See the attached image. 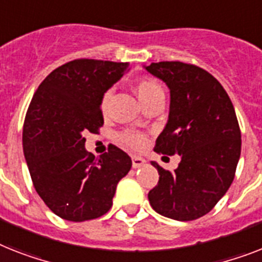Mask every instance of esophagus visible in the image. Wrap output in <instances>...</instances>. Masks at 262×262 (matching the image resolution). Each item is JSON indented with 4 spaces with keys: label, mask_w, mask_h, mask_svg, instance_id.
<instances>
[{
    "label": "esophagus",
    "mask_w": 262,
    "mask_h": 262,
    "mask_svg": "<svg viewBox=\"0 0 262 262\" xmlns=\"http://www.w3.org/2000/svg\"><path fill=\"white\" fill-rule=\"evenodd\" d=\"M131 159H133V167L134 168H139V167H142V166L146 165V159H143V158L135 157V155H134Z\"/></svg>",
    "instance_id": "obj_1"
}]
</instances>
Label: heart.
<instances>
[{"label":"heart","mask_w":262,"mask_h":262,"mask_svg":"<svg viewBox=\"0 0 262 262\" xmlns=\"http://www.w3.org/2000/svg\"><path fill=\"white\" fill-rule=\"evenodd\" d=\"M135 92L138 97H139L140 103L143 104V107L148 104L150 101L154 100V99H157V97L165 96V92H163V88L161 87V84L157 83L152 79L139 80L135 84ZM110 96H111V92H105L103 99H101V110L103 111L107 107ZM119 139H120L123 144H126V146L131 147V148H142L144 143H146V136L143 134L136 133V131H124V133L120 134Z\"/></svg>","instance_id":"obj_1"}]
</instances>
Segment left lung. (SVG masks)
Listing matches in <instances>:
<instances>
[{"label":"left lung","mask_w":262,"mask_h":262,"mask_svg":"<svg viewBox=\"0 0 262 262\" xmlns=\"http://www.w3.org/2000/svg\"><path fill=\"white\" fill-rule=\"evenodd\" d=\"M144 68L170 90L168 120L154 151L181 157L174 171L151 162L159 181L148 201L161 215L193 221L217 205L234 179L241 155L234 107L220 81L200 67L161 61Z\"/></svg>","instance_id":"obj_1"}]
</instances>
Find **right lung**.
<instances>
[{"label":"right lung","mask_w":262,"mask_h":262,"mask_svg":"<svg viewBox=\"0 0 262 262\" xmlns=\"http://www.w3.org/2000/svg\"><path fill=\"white\" fill-rule=\"evenodd\" d=\"M128 62L79 58L56 68L34 92L23 131L24 155L41 200L62 220L83 222L104 215L131 158L114 144L95 157L84 133L104 119L101 99Z\"/></svg>","instance_id":"add662e5"}]
</instances>
